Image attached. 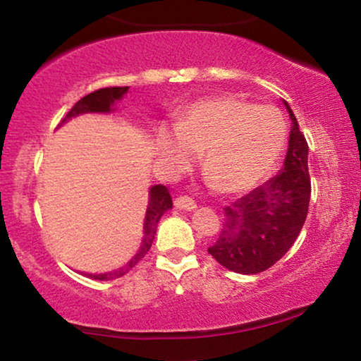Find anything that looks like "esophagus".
<instances>
[{"mask_svg": "<svg viewBox=\"0 0 361 361\" xmlns=\"http://www.w3.org/2000/svg\"><path fill=\"white\" fill-rule=\"evenodd\" d=\"M175 207L180 210H186V212H192V210L197 209V204L188 197H178L175 200Z\"/></svg>", "mask_w": 361, "mask_h": 361, "instance_id": "34e87169", "label": "esophagus"}]
</instances>
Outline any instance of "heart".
Returning <instances> with one entry per match:
<instances>
[{
  "label": "heart",
  "mask_w": 361,
  "mask_h": 361,
  "mask_svg": "<svg viewBox=\"0 0 361 361\" xmlns=\"http://www.w3.org/2000/svg\"><path fill=\"white\" fill-rule=\"evenodd\" d=\"M287 123L279 109L233 94L195 102L175 128L157 135V156L173 175L188 171L200 154L207 183L241 193L264 180L285 147Z\"/></svg>",
  "instance_id": "b5f03b06"
}]
</instances>
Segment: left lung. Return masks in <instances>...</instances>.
Listing matches in <instances>:
<instances>
[{
  "instance_id": "8db88e82",
  "label": "left lung",
  "mask_w": 361,
  "mask_h": 361,
  "mask_svg": "<svg viewBox=\"0 0 361 361\" xmlns=\"http://www.w3.org/2000/svg\"><path fill=\"white\" fill-rule=\"evenodd\" d=\"M292 120L283 166L233 205L224 209L226 222L209 252L227 270L255 275L279 261L299 238L309 212V146L299 122L283 100Z\"/></svg>"
}]
</instances>
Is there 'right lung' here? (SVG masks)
<instances>
[{"instance_id":"add662e5","label":"right lung","mask_w":361,"mask_h":361,"mask_svg":"<svg viewBox=\"0 0 361 361\" xmlns=\"http://www.w3.org/2000/svg\"><path fill=\"white\" fill-rule=\"evenodd\" d=\"M128 86H115V88H102L98 91H93V93L86 94L85 98H81L76 105L69 110V114L62 118V123H66L68 120L74 117H80V115L85 114H114L115 103L122 100L127 94ZM173 207L171 195H169V190L164 185H154L149 188V200H147V209H146V217H144V227H142V241H140V246L137 252L132 256L130 261H127L126 264H122L120 268H115L111 271L105 273H85L88 279L93 280H115L123 276L128 270L135 267L144 256L147 255V251L151 250L152 241H154V235L157 231V224H159L161 217H163L164 212Z\"/></svg>"}]
</instances>
